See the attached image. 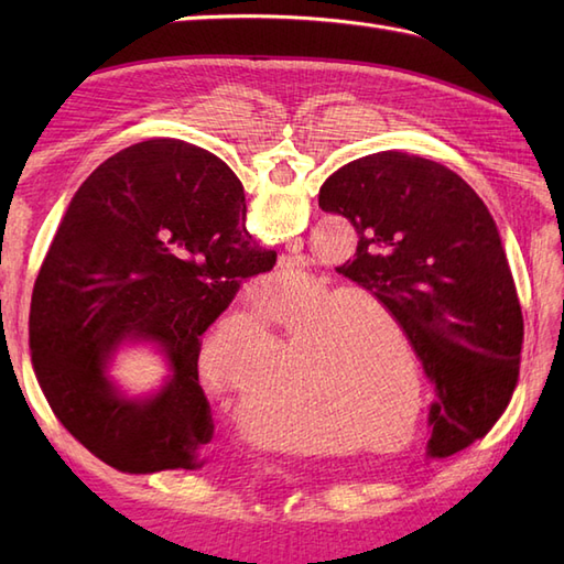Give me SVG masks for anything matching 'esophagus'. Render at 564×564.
Here are the masks:
<instances>
[{
  "label": "esophagus",
  "mask_w": 564,
  "mask_h": 564,
  "mask_svg": "<svg viewBox=\"0 0 564 564\" xmlns=\"http://www.w3.org/2000/svg\"><path fill=\"white\" fill-rule=\"evenodd\" d=\"M295 279H297V273L293 269H281L279 273H275L273 285L275 289H285V285H291Z\"/></svg>",
  "instance_id": "34e87169"
}]
</instances>
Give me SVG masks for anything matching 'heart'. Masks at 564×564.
Here are the masks:
<instances>
[{
  "mask_svg": "<svg viewBox=\"0 0 564 564\" xmlns=\"http://www.w3.org/2000/svg\"><path fill=\"white\" fill-rule=\"evenodd\" d=\"M356 315H368L361 301H337L310 275L291 289L259 291L249 313L225 317L203 341L200 386L218 400L245 398L257 422L295 441L313 412L303 382L275 373V358L291 351L317 386L329 424L366 448H382L406 422L400 358L368 339ZM414 424L412 416L410 431Z\"/></svg>",
  "mask_w": 564,
  "mask_h": 564,
  "instance_id": "obj_1",
  "label": "heart"
}]
</instances>
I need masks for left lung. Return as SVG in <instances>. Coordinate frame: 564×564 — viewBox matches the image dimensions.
I'll list each match as a JSON object with an SVG mask.
<instances>
[{
  "instance_id": "left-lung-1",
  "label": "left lung",
  "mask_w": 564,
  "mask_h": 564,
  "mask_svg": "<svg viewBox=\"0 0 564 564\" xmlns=\"http://www.w3.org/2000/svg\"><path fill=\"white\" fill-rule=\"evenodd\" d=\"M319 208L354 225L344 275L394 317L434 382L429 453L482 438L517 390L523 344L517 283L482 198L438 162L378 152L334 172Z\"/></svg>"
}]
</instances>
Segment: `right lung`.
Here are the masks:
<instances>
[{
    "label": "right lung",
    "mask_w": 564,
    "mask_h": 564,
    "mask_svg": "<svg viewBox=\"0 0 564 564\" xmlns=\"http://www.w3.org/2000/svg\"><path fill=\"white\" fill-rule=\"evenodd\" d=\"M245 218L230 166L182 140L116 152L72 196L35 279L31 364L59 424L116 470L196 467L213 438L200 337L275 263ZM126 338L158 340L171 356L175 376L152 401L121 399L102 376Z\"/></svg>",
    "instance_id": "1"
}]
</instances>
